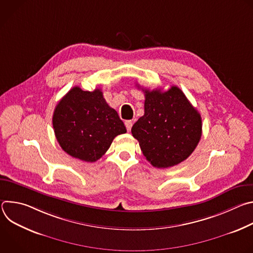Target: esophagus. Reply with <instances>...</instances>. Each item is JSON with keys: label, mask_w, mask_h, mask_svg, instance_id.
I'll return each instance as SVG.
<instances>
[{"label": "esophagus", "mask_w": 253, "mask_h": 253, "mask_svg": "<svg viewBox=\"0 0 253 253\" xmlns=\"http://www.w3.org/2000/svg\"><path fill=\"white\" fill-rule=\"evenodd\" d=\"M132 125H133V122H132L131 120H127V121H125V126H126V128H127V130H128V131H130V130H131Z\"/></svg>", "instance_id": "34e87169"}]
</instances>
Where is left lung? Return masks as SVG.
Returning <instances> with one entry per match:
<instances>
[{"mask_svg":"<svg viewBox=\"0 0 253 253\" xmlns=\"http://www.w3.org/2000/svg\"><path fill=\"white\" fill-rule=\"evenodd\" d=\"M139 87V86H138ZM144 115L131 132L143 155L157 168H168L187 159L202 134L199 112L176 86L167 91L143 89Z\"/></svg>","mask_w":253,"mask_h":253,"instance_id":"obj_1","label":"left lung"}]
</instances>
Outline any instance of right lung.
<instances>
[{
  "instance_id": "1",
  "label": "right lung",
  "mask_w": 253,
  "mask_h": 253,
  "mask_svg": "<svg viewBox=\"0 0 253 253\" xmlns=\"http://www.w3.org/2000/svg\"><path fill=\"white\" fill-rule=\"evenodd\" d=\"M53 127L62 149L85 162L100 159L113 139L127 132L100 89L89 92L78 86L72 88L57 104Z\"/></svg>"
}]
</instances>
